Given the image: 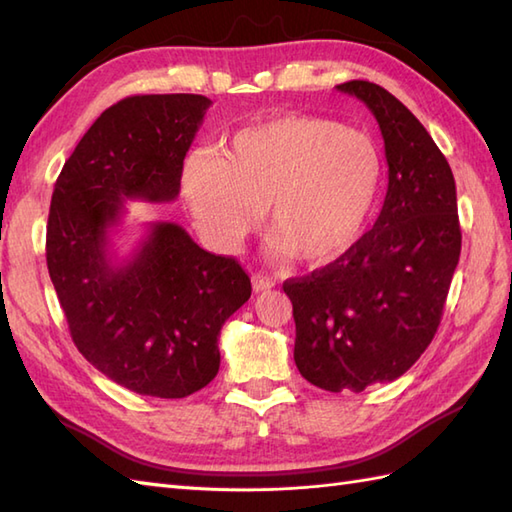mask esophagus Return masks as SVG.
Wrapping results in <instances>:
<instances>
[{
    "mask_svg": "<svg viewBox=\"0 0 512 512\" xmlns=\"http://www.w3.org/2000/svg\"><path fill=\"white\" fill-rule=\"evenodd\" d=\"M270 288H275V279H273V277L262 275V273L253 275V290H255V292H266V290H270Z\"/></svg>",
    "mask_w": 512,
    "mask_h": 512,
    "instance_id": "34e87169",
    "label": "esophagus"
}]
</instances>
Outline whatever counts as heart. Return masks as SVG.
<instances>
[{
  "instance_id": "b5f03b06",
  "label": "heart",
  "mask_w": 512,
  "mask_h": 512,
  "mask_svg": "<svg viewBox=\"0 0 512 512\" xmlns=\"http://www.w3.org/2000/svg\"><path fill=\"white\" fill-rule=\"evenodd\" d=\"M380 180V149L361 129L279 116L239 129L222 156L193 151L180 187L213 248L235 250L262 224L266 209L275 255L323 266L361 239Z\"/></svg>"
}]
</instances>
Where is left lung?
<instances>
[{"mask_svg": "<svg viewBox=\"0 0 512 512\" xmlns=\"http://www.w3.org/2000/svg\"><path fill=\"white\" fill-rule=\"evenodd\" d=\"M374 114L385 140L383 211L343 257L284 292L295 317V363L325 391L400 378L427 350L460 262L458 195L447 158L394 94L369 81L336 85Z\"/></svg>", "mask_w": 512, "mask_h": 512, "instance_id": "1", "label": "left lung"}]
</instances>
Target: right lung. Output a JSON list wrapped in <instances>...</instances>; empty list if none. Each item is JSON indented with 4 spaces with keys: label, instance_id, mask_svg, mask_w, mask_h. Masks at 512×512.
I'll return each mask as SVG.
<instances>
[{
    "label": "right lung",
    "instance_id": "right-lung-1",
    "mask_svg": "<svg viewBox=\"0 0 512 512\" xmlns=\"http://www.w3.org/2000/svg\"><path fill=\"white\" fill-rule=\"evenodd\" d=\"M211 101L129 96L96 118L52 191L46 259L74 345L140 396L184 398L220 369V330L250 299L233 257L206 253L182 226L154 222L118 259L125 202H171Z\"/></svg>",
    "mask_w": 512,
    "mask_h": 512
}]
</instances>
